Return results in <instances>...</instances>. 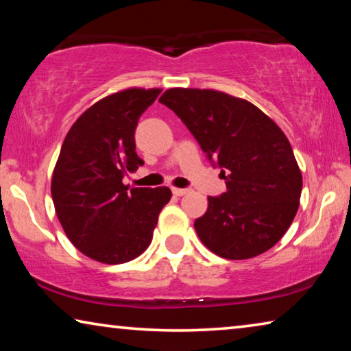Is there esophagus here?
Segmentation results:
<instances>
[{"label": "esophagus", "mask_w": 351, "mask_h": 351, "mask_svg": "<svg viewBox=\"0 0 351 351\" xmlns=\"http://www.w3.org/2000/svg\"><path fill=\"white\" fill-rule=\"evenodd\" d=\"M171 192H173L175 197H184V195H187L190 190L189 189H180V187H171Z\"/></svg>", "instance_id": "obj_1"}]
</instances>
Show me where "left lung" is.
Here are the masks:
<instances>
[{
	"mask_svg": "<svg viewBox=\"0 0 351 351\" xmlns=\"http://www.w3.org/2000/svg\"><path fill=\"white\" fill-rule=\"evenodd\" d=\"M159 102L173 110L209 161L221 169L226 192L207 197L195 230L213 254L257 257L289 229L299 209L302 173L280 127L245 99L198 88H170Z\"/></svg>",
	"mask_w": 351,
	"mask_h": 351,
	"instance_id": "1",
	"label": "left lung"
}]
</instances>
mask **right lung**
Instances as JSON below:
<instances>
[{"label": "right lung", "mask_w": 351, "mask_h": 351, "mask_svg": "<svg viewBox=\"0 0 351 351\" xmlns=\"http://www.w3.org/2000/svg\"><path fill=\"white\" fill-rule=\"evenodd\" d=\"M159 88H127L90 106L69 128L51 181L56 213L69 241L100 263L133 260L150 246L169 187H132L127 171L144 161L134 130Z\"/></svg>", "instance_id": "obj_1"}]
</instances>
